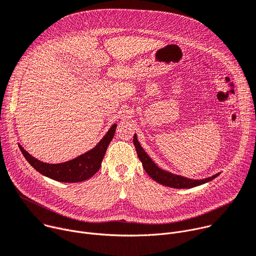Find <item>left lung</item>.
Returning <instances> with one entry per match:
<instances>
[{"label": "left lung", "instance_id": "1", "mask_svg": "<svg viewBox=\"0 0 256 256\" xmlns=\"http://www.w3.org/2000/svg\"><path fill=\"white\" fill-rule=\"evenodd\" d=\"M132 142L136 147L138 157L140 158L142 164H143V168L146 170V172L149 174V176L161 184L168 186V187L176 188V189L194 188V187H197V186H200V184H203L205 182L212 180L214 178L218 176L220 174V172H218L212 176H209V178H202V180H193V178H188L186 176H182L180 174H174L172 172L162 170L156 166L155 162L149 157V155L145 152V150L143 149L141 144L138 143L136 134H134Z\"/></svg>", "mask_w": 256, "mask_h": 256}]
</instances>
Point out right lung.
Returning <instances> with one entry per match:
<instances>
[{"label":"right lung","mask_w":256,"mask_h":256,"mask_svg":"<svg viewBox=\"0 0 256 256\" xmlns=\"http://www.w3.org/2000/svg\"><path fill=\"white\" fill-rule=\"evenodd\" d=\"M116 126V124H112L94 148L62 164H46L32 156L20 144L18 146L28 164L42 176L62 182H80L92 178L101 168L102 160L114 136Z\"/></svg>","instance_id":"1"}]
</instances>
